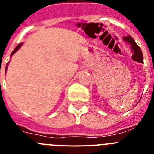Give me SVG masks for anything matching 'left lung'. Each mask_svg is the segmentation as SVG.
<instances>
[{
  "instance_id": "left-lung-1",
  "label": "left lung",
  "mask_w": 154,
  "mask_h": 154,
  "mask_svg": "<svg viewBox=\"0 0 154 154\" xmlns=\"http://www.w3.org/2000/svg\"><path fill=\"white\" fill-rule=\"evenodd\" d=\"M123 39H124L125 42L130 44L132 51L133 52V55H132V58H133V60L136 61V62H140V63H143V53L141 51L140 48L137 45V44L135 42V41L133 40V38L128 35L126 37H123Z\"/></svg>"
}]
</instances>
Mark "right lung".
Here are the masks:
<instances>
[{"mask_svg":"<svg viewBox=\"0 0 154 154\" xmlns=\"http://www.w3.org/2000/svg\"><path fill=\"white\" fill-rule=\"evenodd\" d=\"M23 45V43H21V44H18V45H17V47H16V48H14V51H12V53H11V56H12V55H14V53H15V52H16V51H17V50H18V49H19V48H21V45ZM8 64H9V63H8V64H7V66H6V69H5V71H7V69H8Z\"/></svg>","mask_w":154,"mask_h":154,"instance_id":"right-lung-1","label":"right lung"}]
</instances>
